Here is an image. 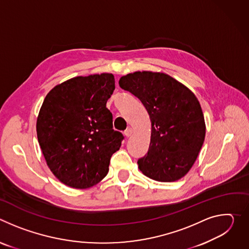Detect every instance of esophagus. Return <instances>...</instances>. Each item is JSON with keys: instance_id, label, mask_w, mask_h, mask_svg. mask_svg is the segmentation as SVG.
Listing matches in <instances>:
<instances>
[{"instance_id": "esophagus-1", "label": "esophagus", "mask_w": 249, "mask_h": 249, "mask_svg": "<svg viewBox=\"0 0 249 249\" xmlns=\"http://www.w3.org/2000/svg\"><path fill=\"white\" fill-rule=\"evenodd\" d=\"M132 134H133V129H132V128H128V129L124 132V135H125L127 138L131 137Z\"/></svg>"}]
</instances>
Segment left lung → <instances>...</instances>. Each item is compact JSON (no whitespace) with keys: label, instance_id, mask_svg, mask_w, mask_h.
Instances as JSON below:
<instances>
[{"label":"left lung","instance_id":"8db88e82","mask_svg":"<svg viewBox=\"0 0 249 249\" xmlns=\"http://www.w3.org/2000/svg\"><path fill=\"white\" fill-rule=\"evenodd\" d=\"M119 86L141 100L152 122L149 151L138 160L139 169L160 182L182 178L194 164L206 134L195 94L172 77L148 71L121 77Z\"/></svg>","mask_w":249,"mask_h":249}]
</instances>
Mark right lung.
<instances>
[{"label": "right lung", "instance_id": "1", "mask_svg": "<svg viewBox=\"0 0 249 249\" xmlns=\"http://www.w3.org/2000/svg\"><path fill=\"white\" fill-rule=\"evenodd\" d=\"M115 89L112 74L70 79L46 95L36 132L47 165L64 184L91 187L108 172L123 135L114 131L106 102Z\"/></svg>", "mask_w": 249, "mask_h": 249}]
</instances>
